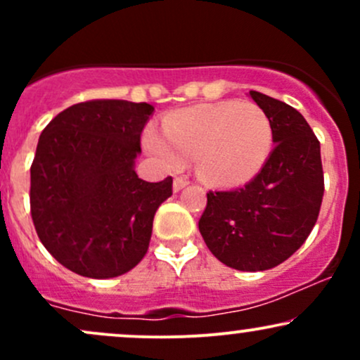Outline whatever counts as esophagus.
<instances>
[{"instance_id": "34e87169", "label": "esophagus", "mask_w": 360, "mask_h": 360, "mask_svg": "<svg viewBox=\"0 0 360 360\" xmlns=\"http://www.w3.org/2000/svg\"><path fill=\"white\" fill-rule=\"evenodd\" d=\"M186 186H188V181L183 179V177H176L174 183H172V189H174V193H179Z\"/></svg>"}]
</instances>
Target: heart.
<instances>
[{
  "instance_id": "1",
  "label": "heart",
  "mask_w": 360,
  "mask_h": 360,
  "mask_svg": "<svg viewBox=\"0 0 360 360\" xmlns=\"http://www.w3.org/2000/svg\"><path fill=\"white\" fill-rule=\"evenodd\" d=\"M271 118L252 101H221L177 110L164 118V135L143 131V147L167 169L193 159L210 184L238 186L252 179L271 154Z\"/></svg>"
}]
</instances>
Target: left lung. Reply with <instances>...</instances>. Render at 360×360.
I'll return each mask as SVG.
<instances>
[{"mask_svg":"<svg viewBox=\"0 0 360 360\" xmlns=\"http://www.w3.org/2000/svg\"><path fill=\"white\" fill-rule=\"evenodd\" d=\"M249 96L267 113L274 148L250 183L210 191L200 232L225 266L257 272L279 266L303 245L323 198L320 142L303 115L259 91Z\"/></svg>","mask_w":360,"mask_h":360,"instance_id":"1","label":"left lung"}]
</instances>
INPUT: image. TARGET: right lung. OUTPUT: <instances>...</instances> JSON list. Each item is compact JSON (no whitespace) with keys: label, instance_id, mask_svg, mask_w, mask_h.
<instances>
[{"label":"right lung","instance_id":"obj_1","mask_svg":"<svg viewBox=\"0 0 360 360\" xmlns=\"http://www.w3.org/2000/svg\"><path fill=\"white\" fill-rule=\"evenodd\" d=\"M154 106L123 100L77 103L44 128L30 167L37 235L64 267L117 278L147 254L152 221L172 194V177L135 172L140 134Z\"/></svg>","mask_w":360,"mask_h":360}]
</instances>
